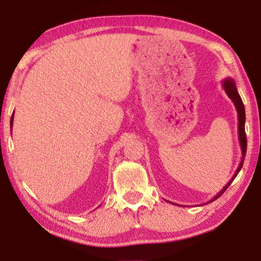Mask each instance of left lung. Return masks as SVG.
Segmentation results:
<instances>
[{"mask_svg":"<svg viewBox=\"0 0 261 261\" xmlns=\"http://www.w3.org/2000/svg\"><path fill=\"white\" fill-rule=\"evenodd\" d=\"M222 87L224 89V91H226V94L228 95V97H229L231 101H233L235 108H237V112H238V121H239V126H238V132H239V141H240V147H241V162L239 164V167L235 171L234 176L231 177V179L228 181L227 185H224V188L221 190L219 194H217L215 197H213L210 199V202H214L215 199H217L220 197L221 195L223 194L224 191L227 190V188L229 187L231 184V181L234 180V178L238 176V173L240 172L242 165H244V160H245V155H246V149H247V139H246V133H245V121H246V114H245V106L244 103H242V99L240 97V95H239L238 92V88H237V84H235V82L233 78H226V80L222 81Z\"/></svg>","mask_w":261,"mask_h":261,"instance_id":"obj_1","label":"left lung"}]
</instances>
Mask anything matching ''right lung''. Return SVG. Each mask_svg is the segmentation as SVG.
I'll return each mask as SVG.
<instances>
[{
	"instance_id": "right-lung-1",
	"label": "right lung",
	"mask_w": 261,
	"mask_h": 261,
	"mask_svg": "<svg viewBox=\"0 0 261 261\" xmlns=\"http://www.w3.org/2000/svg\"><path fill=\"white\" fill-rule=\"evenodd\" d=\"M13 121H14V113H13L12 117H10V130H12V128H13Z\"/></svg>"
}]
</instances>
